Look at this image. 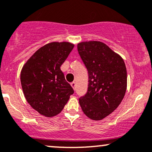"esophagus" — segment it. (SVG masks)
<instances>
[{
	"instance_id": "esophagus-1",
	"label": "esophagus",
	"mask_w": 152,
	"mask_h": 152,
	"mask_svg": "<svg viewBox=\"0 0 152 152\" xmlns=\"http://www.w3.org/2000/svg\"><path fill=\"white\" fill-rule=\"evenodd\" d=\"M76 82H74H74H72V83H71V86H72V88H74V90H75V88H76Z\"/></svg>"
}]
</instances>
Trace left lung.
<instances>
[{
    "label": "left lung",
    "instance_id": "left-lung-1",
    "mask_svg": "<svg viewBox=\"0 0 152 152\" xmlns=\"http://www.w3.org/2000/svg\"><path fill=\"white\" fill-rule=\"evenodd\" d=\"M81 58L88 70V91L79 99L86 116L102 120L113 112L124 97L127 73L123 58L100 41L78 43Z\"/></svg>",
    "mask_w": 152,
    "mask_h": 152
}]
</instances>
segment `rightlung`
Instances as JSON below:
<instances>
[{
  "mask_svg": "<svg viewBox=\"0 0 152 152\" xmlns=\"http://www.w3.org/2000/svg\"><path fill=\"white\" fill-rule=\"evenodd\" d=\"M74 47L69 42L48 43L35 52L21 70L26 99L46 117L58 114L74 92L60 69Z\"/></svg>",
  "mask_w": 152,
  "mask_h": 152,
  "instance_id": "obj_1",
  "label": "right lung"
}]
</instances>
